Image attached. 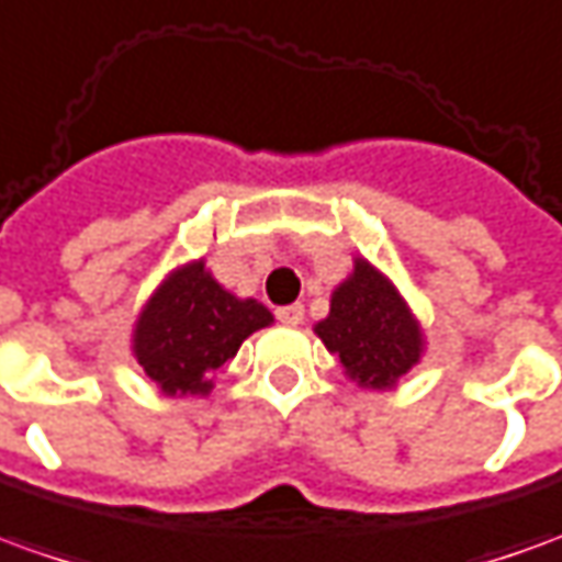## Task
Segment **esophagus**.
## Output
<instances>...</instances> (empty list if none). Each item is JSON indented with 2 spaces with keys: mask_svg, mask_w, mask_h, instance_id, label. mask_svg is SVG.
<instances>
[{
  "mask_svg": "<svg viewBox=\"0 0 562 562\" xmlns=\"http://www.w3.org/2000/svg\"><path fill=\"white\" fill-rule=\"evenodd\" d=\"M277 319L285 323V326H301V323H304V307H301V304H285V307H277Z\"/></svg>",
  "mask_w": 562,
  "mask_h": 562,
  "instance_id": "obj_1",
  "label": "esophagus"
}]
</instances>
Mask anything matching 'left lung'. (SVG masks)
Masks as SVG:
<instances>
[{
	"label": "left lung",
	"mask_w": 562,
	"mask_h": 562,
	"mask_svg": "<svg viewBox=\"0 0 562 562\" xmlns=\"http://www.w3.org/2000/svg\"><path fill=\"white\" fill-rule=\"evenodd\" d=\"M316 335L362 387L384 391L422 357V331L403 297L369 261L353 265V277L331 295L329 316Z\"/></svg>",
	"instance_id": "1"
}]
</instances>
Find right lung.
<instances>
[{"mask_svg": "<svg viewBox=\"0 0 562 562\" xmlns=\"http://www.w3.org/2000/svg\"><path fill=\"white\" fill-rule=\"evenodd\" d=\"M270 323L265 304L224 292L196 261L175 270L144 307L135 357L162 393H205L251 331Z\"/></svg>", "mask_w": 562, "mask_h": 562, "instance_id": "1", "label": "right lung"}]
</instances>
